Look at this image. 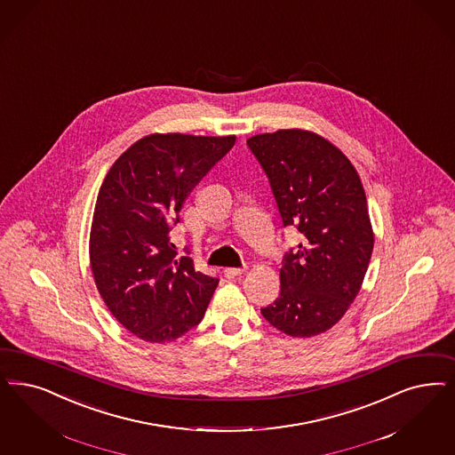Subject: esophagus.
Segmentation results:
<instances>
[{"mask_svg":"<svg viewBox=\"0 0 455 455\" xmlns=\"http://www.w3.org/2000/svg\"><path fill=\"white\" fill-rule=\"evenodd\" d=\"M242 272H243V268H236V267H227V268L223 270L225 277H228V279H234L236 275H240Z\"/></svg>","mask_w":455,"mask_h":455,"instance_id":"esophagus-1","label":"esophagus"}]
</instances>
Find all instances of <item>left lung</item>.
<instances>
[{
  "instance_id": "left-lung-1",
  "label": "left lung",
  "mask_w": 455,
  "mask_h": 455,
  "mask_svg": "<svg viewBox=\"0 0 455 455\" xmlns=\"http://www.w3.org/2000/svg\"><path fill=\"white\" fill-rule=\"evenodd\" d=\"M247 144L283 227L302 235L283 255L279 298L260 313L292 338H311L331 330L360 292L375 243L366 195L351 161L315 132L281 129Z\"/></svg>"
}]
</instances>
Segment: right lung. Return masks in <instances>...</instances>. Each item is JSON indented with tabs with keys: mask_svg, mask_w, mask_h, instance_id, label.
<instances>
[{
	"mask_svg": "<svg viewBox=\"0 0 455 455\" xmlns=\"http://www.w3.org/2000/svg\"><path fill=\"white\" fill-rule=\"evenodd\" d=\"M235 136L149 134L112 164L91 228L95 285L112 315L142 341L181 338L202 319L219 279L178 259L172 242L180 210Z\"/></svg>",
	"mask_w": 455,
	"mask_h": 455,
	"instance_id": "1",
	"label": "right lung"
}]
</instances>
